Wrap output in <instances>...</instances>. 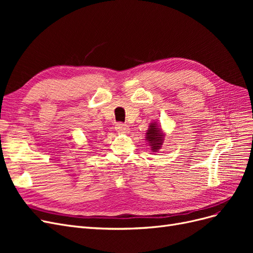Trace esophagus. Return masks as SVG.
Segmentation results:
<instances>
[{
    "mask_svg": "<svg viewBox=\"0 0 253 253\" xmlns=\"http://www.w3.org/2000/svg\"><path fill=\"white\" fill-rule=\"evenodd\" d=\"M115 129L120 133H126V132H128V126L125 124H121V122H119V124L115 126Z\"/></svg>",
    "mask_w": 253,
    "mask_h": 253,
    "instance_id": "esophagus-1",
    "label": "esophagus"
}]
</instances>
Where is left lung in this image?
Wrapping results in <instances>:
<instances>
[{
	"label": "left lung",
	"instance_id": "obj_1",
	"mask_svg": "<svg viewBox=\"0 0 253 253\" xmlns=\"http://www.w3.org/2000/svg\"><path fill=\"white\" fill-rule=\"evenodd\" d=\"M165 134L163 133L162 128L157 125V122L150 124L147 133H145V140L149 142L152 152H157L164 143Z\"/></svg>",
	"mask_w": 253,
	"mask_h": 253
}]
</instances>
